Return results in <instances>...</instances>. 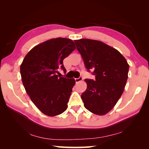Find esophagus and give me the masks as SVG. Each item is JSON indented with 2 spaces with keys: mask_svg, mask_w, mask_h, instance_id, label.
<instances>
[{
  "mask_svg": "<svg viewBox=\"0 0 149 149\" xmlns=\"http://www.w3.org/2000/svg\"><path fill=\"white\" fill-rule=\"evenodd\" d=\"M83 77H82V76H80V77H79V78H76V79H75V83H79V82H80V81H83Z\"/></svg>",
  "mask_w": 149,
  "mask_h": 149,
  "instance_id": "34e87169",
  "label": "esophagus"
}]
</instances>
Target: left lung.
Instances as JSON below:
<instances>
[{
  "instance_id": "obj_1",
  "label": "left lung",
  "mask_w": 149,
  "mask_h": 149,
  "mask_svg": "<svg viewBox=\"0 0 149 149\" xmlns=\"http://www.w3.org/2000/svg\"><path fill=\"white\" fill-rule=\"evenodd\" d=\"M88 72L95 79H85L86 91L81 99L88 111L104 115L111 110L122 95L128 78L129 66L116 49L102 42L90 39L75 40Z\"/></svg>"
}]
</instances>
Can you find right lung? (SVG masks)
Segmentation results:
<instances>
[{
  "mask_svg": "<svg viewBox=\"0 0 149 149\" xmlns=\"http://www.w3.org/2000/svg\"><path fill=\"white\" fill-rule=\"evenodd\" d=\"M75 49L70 39L47 40L33 47L20 65L25 90L34 105L47 116L59 115L67 109L75 81L58 74L59 68L66 72L63 59Z\"/></svg>",
  "mask_w": 149,
  "mask_h": 149,
  "instance_id": "obj_1",
  "label": "right lung"
}]
</instances>
